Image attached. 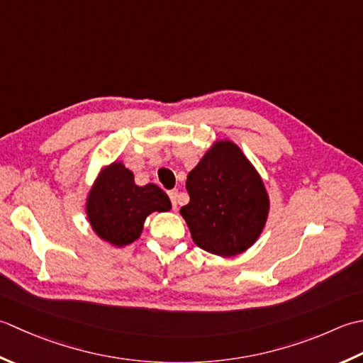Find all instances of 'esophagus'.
<instances>
[{
  "mask_svg": "<svg viewBox=\"0 0 363 363\" xmlns=\"http://www.w3.org/2000/svg\"><path fill=\"white\" fill-rule=\"evenodd\" d=\"M167 196H169V199H171V202H172V206H174V208H177V197H179V189H171V191H167Z\"/></svg>",
  "mask_w": 363,
  "mask_h": 363,
  "instance_id": "34e87169",
  "label": "esophagus"
}]
</instances>
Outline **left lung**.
<instances>
[{
  "instance_id": "1",
  "label": "left lung",
  "mask_w": 363,
  "mask_h": 363,
  "mask_svg": "<svg viewBox=\"0 0 363 363\" xmlns=\"http://www.w3.org/2000/svg\"><path fill=\"white\" fill-rule=\"evenodd\" d=\"M182 216L199 247L220 257L241 254L260 236L269 201L238 145L219 140L188 174Z\"/></svg>"
}]
</instances>
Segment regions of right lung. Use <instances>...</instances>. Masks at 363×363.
Segmentation results:
<instances>
[{
    "mask_svg": "<svg viewBox=\"0 0 363 363\" xmlns=\"http://www.w3.org/2000/svg\"><path fill=\"white\" fill-rule=\"evenodd\" d=\"M171 210L164 191L153 183L138 186L131 171L113 162L100 174L87 199V218L101 240L125 246L139 238L152 211Z\"/></svg>",
    "mask_w": 363,
    "mask_h": 363,
    "instance_id": "right-lung-1",
    "label": "right lung"
}]
</instances>
